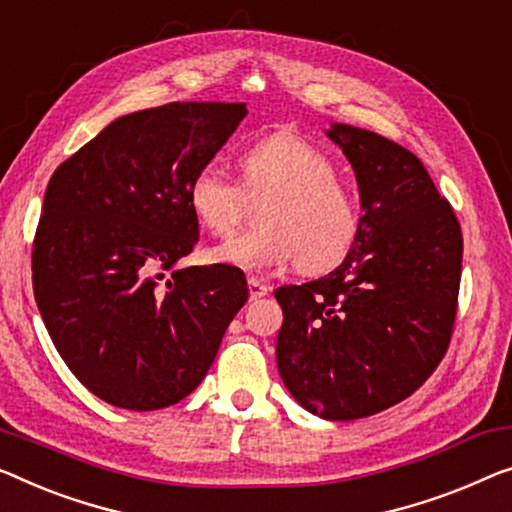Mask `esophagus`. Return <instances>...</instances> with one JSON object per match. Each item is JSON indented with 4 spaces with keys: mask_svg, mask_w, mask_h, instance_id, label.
Instances as JSON below:
<instances>
[{
    "mask_svg": "<svg viewBox=\"0 0 512 512\" xmlns=\"http://www.w3.org/2000/svg\"><path fill=\"white\" fill-rule=\"evenodd\" d=\"M269 292H271V287H269V285H264L262 280H257V278H250V280H248V294H250V301L262 299V296H266Z\"/></svg>",
    "mask_w": 512,
    "mask_h": 512,
    "instance_id": "34e87169",
    "label": "esophagus"
}]
</instances>
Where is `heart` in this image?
<instances>
[{
  "label": "heart",
  "instance_id": "heart-1",
  "mask_svg": "<svg viewBox=\"0 0 512 512\" xmlns=\"http://www.w3.org/2000/svg\"><path fill=\"white\" fill-rule=\"evenodd\" d=\"M239 183L204 165L188 183V207L216 236L232 234L248 202L261 204L259 230L207 250L213 264L264 273L296 262L305 273L340 264L361 232L356 195L338 179L333 160L296 135H273L243 149Z\"/></svg>",
  "mask_w": 512,
  "mask_h": 512
}]
</instances>
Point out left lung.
Masks as SVG:
<instances>
[{
    "label": "left lung",
    "instance_id": "1",
    "mask_svg": "<svg viewBox=\"0 0 512 512\" xmlns=\"http://www.w3.org/2000/svg\"><path fill=\"white\" fill-rule=\"evenodd\" d=\"M326 135L356 172L361 232L329 276L276 289V361L303 409L354 421L409 398L444 358L462 232L411 151L347 124H331Z\"/></svg>",
    "mask_w": 512,
    "mask_h": 512
}]
</instances>
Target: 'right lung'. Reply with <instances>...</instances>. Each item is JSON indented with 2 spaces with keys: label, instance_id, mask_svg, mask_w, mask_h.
<instances>
[{
  "label": "right lung",
  "instance_id": "right-lung-1",
  "mask_svg": "<svg viewBox=\"0 0 512 512\" xmlns=\"http://www.w3.org/2000/svg\"><path fill=\"white\" fill-rule=\"evenodd\" d=\"M246 103H170L114 119L45 190L32 280L52 342L96 398L154 411L200 386L248 301L241 269H174L193 253L190 177L246 117ZM163 270L173 278L157 280Z\"/></svg>",
  "mask_w": 512,
  "mask_h": 512
}]
</instances>
